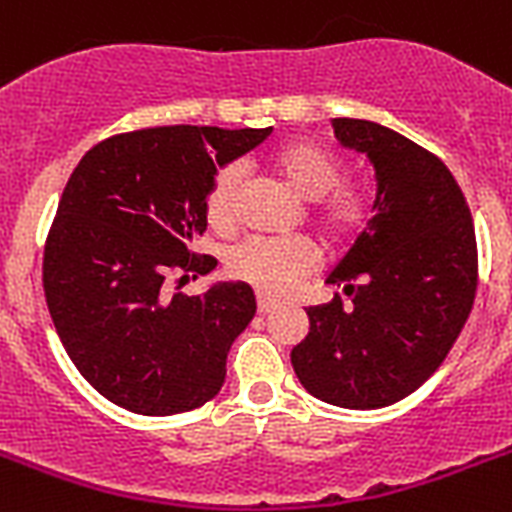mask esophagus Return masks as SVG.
Here are the masks:
<instances>
[{
    "mask_svg": "<svg viewBox=\"0 0 512 512\" xmlns=\"http://www.w3.org/2000/svg\"><path fill=\"white\" fill-rule=\"evenodd\" d=\"M256 309H259V314H269L272 309H277V301H275V298L259 296V298H256Z\"/></svg>",
    "mask_w": 512,
    "mask_h": 512,
    "instance_id": "obj_1",
    "label": "esophagus"
}]
</instances>
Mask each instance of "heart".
Masks as SVG:
<instances>
[{
    "instance_id": "obj_1",
    "label": "heart",
    "mask_w": 512,
    "mask_h": 512,
    "mask_svg": "<svg viewBox=\"0 0 512 512\" xmlns=\"http://www.w3.org/2000/svg\"><path fill=\"white\" fill-rule=\"evenodd\" d=\"M272 169L304 203H314L312 224L317 235L333 248L354 243L372 219V200L362 190L343 187V166L330 150L317 142L293 140L272 155ZM243 192V169L227 163L216 171L206 192L208 224L230 230ZM314 251L304 240H269L251 237L235 245L227 256V272L251 288L280 296L309 275Z\"/></svg>"
}]
</instances>
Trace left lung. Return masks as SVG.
Wrapping results in <instances>:
<instances>
[{"mask_svg":"<svg viewBox=\"0 0 512 512\" xmlns=\"http://www.w3.org/2000/svg\"><path fill=\"white\" fill-rule=\"evenodd\" d=\"M335 140L370 158L375 216L309 306V335L290 351L301 386L320 402L378 410L420 388L447 359L478 285L476 230L449 169L394 129L333 118Z\"/></svg>","mask_w":512,"mask_h":512,"instance_id":"obj_1","label":"left lung"}]
</instances>
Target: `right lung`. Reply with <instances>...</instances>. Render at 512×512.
<instances>
[{
  "mask_svg": "<svg viewBox=\"0 0 512 512\" xmlns=\"http://www.w3.org/2000/svg\"><path fill=\"white\" fill-rule=\"evenodd\" d=\"M269 134L155 126L97 142L73 169L44 245V296L71 362L108 402L179 415L219 394L232 341L256 314L251 285L200 296L169 285L216 267L190 251L206 232L208 185Z\"/></svg>",
  "mask_w": 512,
  "mask_h": 512,
  "instance_id": "add662e5",
  "label": "right lung"
}]
</instances>
